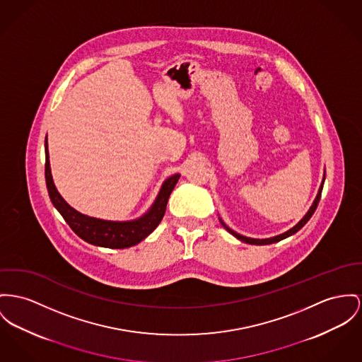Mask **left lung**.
<instances>
[{
  "label": "left lung",
  "mask_w": 362,
  "mask_h": 362,
  "mask_svg": "<svg viewBox=\"0 0 362 362\" xmlns=\"http://www.w3.org/2000/svg\"><path fill=\"white\" fill-rule=\"evenodd\" d=\"M324 181H325V170H324V177H322V181H321V185H320V188H318V192H317V196H315V199H314L313 204L310 206V209L308 210V213L305 214V217L302 218L295 226H292L291 229H288L287 232H284V233H281V235H277V236H273V238H267V239H252V238H247V236H243L240 233H238V232H235L233 229H230L221 218H219V222H221V225L232 235V236H235L236 239H239V240L243 241V243H247V244H254V245H266V244H273V243H277V241L284 240V239H287L289 236H292V235H295L298 230H300L305 225H306V222L312 218V216L314 214V211H315V209H317V206H318V202H320V197H321V192H322V187H324Z\"/></svg>",
  "instance_id": "left-lung-1"
}]
</instances>
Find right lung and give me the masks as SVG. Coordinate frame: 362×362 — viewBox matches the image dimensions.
Here are the masks:
<instances>
[{"label":"right lung","instance_id":"obj_1","mask_svg":"<svg viewBox=\"0 0 362 362\" xmlns=\"http://www.w3.org/2000/svg\"><path fill=\"white\" fill-rule=\"evenodd\" d=\"M178 178L180 174L177 173L163 181L153 203L141 217L130 221H108L89 217L76 211L56 189L49 162L48 136L45 139V180L49 197L56 210L62 214L74 232L82 240L88 241L93 245L105 248H127L144 240L160 223L166 211L170 194L178 182Z\"/></svg>","mask_w":362,"mask_h":362}]
</instances>
